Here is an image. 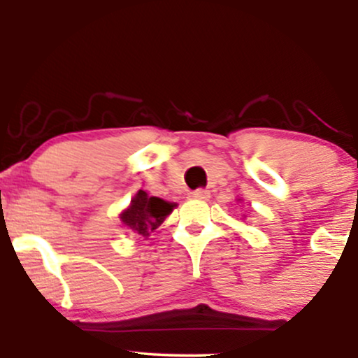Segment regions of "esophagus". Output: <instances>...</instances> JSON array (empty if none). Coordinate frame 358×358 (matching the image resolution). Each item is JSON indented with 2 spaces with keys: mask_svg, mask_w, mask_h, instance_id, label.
<instances>
[{
  "mask_svg": "<svg viewBox=\"0 0 358 358\" xmlns=\"http://www.w3.org/2000/svg\"><path fill=\"white\" fill-rule=\"evenodd\" d=\"M188 196H190L192 200H207L208 196H210V193H208V190H203V188H199V190L192 192Z\"/></svg>",
  "mask_w": 358,
  "mask_h": 358,
  "instance_id": "obj_1",
  "label": "esophagus"
}]
</instances>
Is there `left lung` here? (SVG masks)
I'll return each mask as SVG.
<instances>
[{"mask_svg":"<svg viewBox=\"0 0 358 358\" xmlns=\"http://www.w3.org/2000/svg\"><path fill=\"white\" fill-rule=\"evenodd\" d=\"M239 200H241V199H239ZM244 219H245V215H244Z\"/></svg>","mask_w":358,"mask_h":358,"instance_id":"1","label":"left lung"}]
</instances>
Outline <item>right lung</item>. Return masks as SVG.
Here are the masks:
<instances>
[{
	"label": "right lung",
	"mask_w": 358,
	"mask_h": 358,
	"mask_svg": "<svg viewBox=\"0 0 358 358\" xmlns=\"http://www.w3.org/2000/svg\"><path fill=\"white\" fill-rule=\"evenodd\" d=\"M175 207L176 203L166 202L158 196H150L145 190H138L127 208L119 213V219L129 231L148 239L150 234L156 231L173 212Z\"/></svg>",
	"instance_id": "obj_1"
}]
</instances>
